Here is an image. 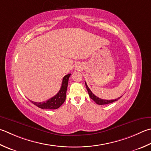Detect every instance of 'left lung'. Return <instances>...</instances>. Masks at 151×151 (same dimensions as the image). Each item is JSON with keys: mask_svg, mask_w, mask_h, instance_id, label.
<instances>
[{"mask_svg": "<svg viewBox=\"0 0 151 151\" xmlns=\"http://www.w3.org/2000/svg\"><path fill=\"white\" fill-rule=\"evenodd\" d=\"M85 84H86V89L88 90V94H89V96L90 97V98L91 99H93L94 101H95L97 104L98 105H106V104H109V103H113L114 101H117V100H119V99L121 98V97H118L117 99H111V100H106V99H101V98H99L98 97L96 96L94 94L91 92V91L90 90V88H88V85L86 84V83L85 82Z\"/></svg>", "mask_w": 151, "mask_h": 151, "instance_id": "left-lung-1", "label": "left lung"}]
</instances>
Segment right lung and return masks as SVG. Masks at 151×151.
Segmentation results:
<instances>
[{
	"label": "right lung",
	"instance_id": "add662e5",
	"mask_svg": "<svg viewBox=\"0 0 151 151\" xmlns=\"http://www.w3.org/2000/svg\"><path fill=\"white\" fill-rule=\"evenodd\" d=\"M70 76V74L65 75L62 81L60 91L55 96L52 98L43 102H34L31 101L35 105L42 109H57L61 107L66 99V92L68 86V81Z\"/></svg>",
	"mask_w": 151,
	"mask_h": 151
}]
</instances>
